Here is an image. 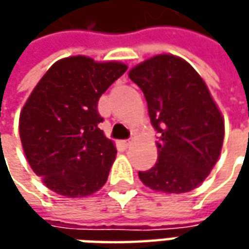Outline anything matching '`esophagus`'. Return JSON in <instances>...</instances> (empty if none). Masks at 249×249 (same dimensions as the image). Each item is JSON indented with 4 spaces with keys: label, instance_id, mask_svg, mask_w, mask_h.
<instances>
[{
    "label": "esophagus",
    "instance_id": "1",
    "mask_svg": "<svg viewBox=\"0 0 249 249\" xmlns=\"http://www.w3.org/2000/svg\"><path fill=\"white\" fill-rule=\"evenodd\" d=\"M131 144H133V140H124V141H123V145H124L126 148H129Z\"/></svg>",
    "mask_w": 249,
    "mask_h": 249
}]
</instances>
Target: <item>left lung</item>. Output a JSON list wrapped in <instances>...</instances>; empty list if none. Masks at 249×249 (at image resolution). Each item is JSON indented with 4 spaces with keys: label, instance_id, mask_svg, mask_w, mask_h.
I'll return each mask as SVG.
<instances>
[{
    "label": "left lung",
    "instance_id": "left-lung-1",
    "mask_svg": "<svg viewBox=\"0 0 249 249\" xmlns=\"http://www.w3.org/2000/svg\"><path fill=\"white\" fill-rule=\"evenodd\" d=\"M144 92L152 126L160 134L158 160L140 180L154 191L181 194L194 190L216 165L225 119L202 77L183 58L160 53L130 69Z\"/></svg>",
    "mask_w": 249,
    "mask_h": 249
}]
</instances>
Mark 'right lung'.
<instances>
[{
	"mask_svg": "<svg viewBox=\"0 0 249 249\" xmlns=\"http://www.w3.org/2000/svg\"><path fill=\"white\" fill-rule=\"evenodd\" d=\"M127 71L124 63L84 55L53 63L22 108L19 134L30 167L53 193L87 196L108 180L116 158L100 129V97Z\"/></svg>",
	"mask_w": 249,
	"mask_h": 249,
	"instance_id": "add662e5",
	"label": "right lung"
}]
</instances>
